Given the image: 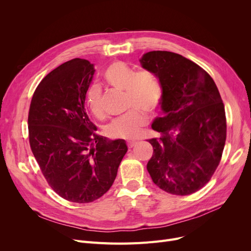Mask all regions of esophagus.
I'll list each match as a JSON object with an SVG mask.
<instances>
[{"label":"esophagus","mask_w":251,"mask_h":251,"mask_svg":"<svg viewBox=\"0 0 251 251\" xmlns=\"http://www.w3.org/2000/svg\"><path fill=\"white\" fill-rule=\"evenodd\" d=\"M136 143H137L136 141H128L127 142V147H128V149H132Z\"/></svg>","instance_id":"esophagus-1"}]
</instances>
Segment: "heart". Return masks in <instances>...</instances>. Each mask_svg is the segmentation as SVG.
I'll return each instance as SVG.
<instances>
[{
	"instance_id": "1",
	"label": "heart",
	"mask_w": 251,
	"mask_h": 251,
	"mask_svg": "<svg viewBox=\"0 0 251 251\" xmlns=\"http://www.w3.org/2000/svg\"><path fill=\"white\" fill-rule=\"evenodd\" d=\"M105 80L113 87L124 90L125 108L131 109L125 115L113 120L105 128V134L113 139L132 140L137 138L147 124V114L153 113L162 99V87L156 76L150 70H134L124 62H115L105 69ZM102 91L100 85L92 84L86 91L85 102L91 114L101 118Z\"/></svg>"
}]
</instances>
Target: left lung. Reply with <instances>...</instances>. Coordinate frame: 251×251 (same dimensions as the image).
Instances as JSON below:
<instances>
[{
    "label": "left lung",
    "mask_w": 251,
    "mask_h": 251,
    "mask_svg": "<svg viewBox=\"0 0 251 251\" xmlns=\"http://www.w3.org/2000/svg\"><path fill=\"white\" fill-rule=\"evenodd\" d=\"M159 78L163 117L151 127L153 152L147 169L157 187L189 195L210 180L221 162L227 136L225 107L210 75L176 52L152 50L140 59Z\"/></svg>",
    "instance_id": "obj_1"
}]
</instances>
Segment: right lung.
<instances>
[{
  "instance_id": "right-lung-1",
  "label": "right lung",
  "mask_w": 251,
  "mask_h": 251,
  "mask_svg": "<svg viewBox=\"0 0 251 251\" xmlns=\"http://www.w3.org/2000/svg\"><path fill=\"white\" fill-rule=\"evenodd\" d=\"M94 65L75 58L50 72L36 87L28 112L31 151L50 188L77 203L107 192L127 152L123 139L97 134L85 110Z\"/></svg>"
}]
</instances>
